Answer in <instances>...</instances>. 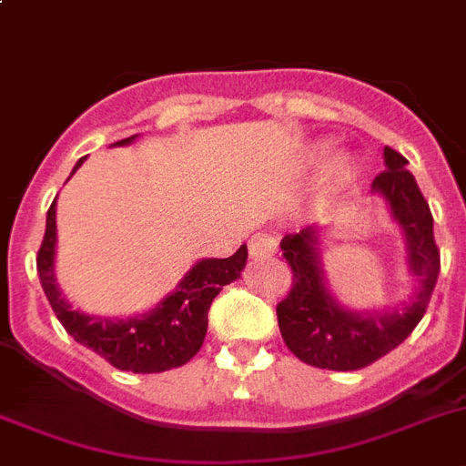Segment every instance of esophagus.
<instances>
[{
  "mask_svg": "<svg viewBox=\"0 0 466 466\" xmlns=\"http://www.w3.org/2000/svg\"><path fill=\"white\" fill-rule=\"evenodd\" d=\"M276 248H279V241H276V237H271V234H255L248 241V253L250 258L255 259L269 258V255L276 253Z\"/></svg>",
  "mask_w": 466,
  "mask_h": 466,
  "instance_id": "1",
  "label": "esophagus"
}]
</instances>
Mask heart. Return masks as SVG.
Wrapping results in <instances>:
<instances>
[{"instance_id":"obj_1","label":"heart","mask_w":466,"mask_h":466,"mask_svg":"<svg viewBox=\"0 0 466 466\" xmlns=\"http://www.w3.org/2000/svg\"><path fill=\"white\" fill-rule=\"evenodd\" d=\"M355 171H358V167H355L353 157L339 155L329 165V178H332L334 186H348L355 178Z\"/></svg>"}]
</instances>
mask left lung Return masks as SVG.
Segmentation results:
<instances>
[{
    "label": "left lung",
    "instance_id": "obj_1",
    "mask_svg": "<svg viewBox=\"0 0 466 466\" xmlns=\"http://www.w3.org/2000/svg\"><path fill=\"white\" fill-rule=\"evenodd\" d=\"M385 171L371 183L404 229L409 274L416 292L409 301L383 311H350L337 301L325 283L320 262V229L304 228L280 241L292 269V288L276 306L280 337L301 362L332 371H353L395 350L422 320L437 285L441 259L434 241V218L409 160L397 150H383Z\"/></svg>",
    "mask_w": 466,
    "mask_h": 466
}]
</instances>
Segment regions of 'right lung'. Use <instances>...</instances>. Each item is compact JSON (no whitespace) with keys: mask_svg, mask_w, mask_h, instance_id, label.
Here are the masks:
<instances>
[{"mask_svg":"<svg viewBox=\"0 0 466 466\" xmlns=\"http://www.w3.org/2000/svg\"><path fill=\"white\" fill-rule=\"evenodd\" d=\"M137 137L118 141L116 146H127ZM86 157L76 162L71 176ZM56 202L50 204L46 216V234L36 255L41 288L48 297L57 320L81 346L102 355L108 364L120 371L134 374H160L167 369L183 367L190 362L199 348L208 327V309L223 285H229L241 276L248 259V248L241 246L232 258L199 259L150 311L129 318H99L74 311L56 283Z\"/></svg>","mask_w":466,"mask_h":466,"instance_id":"add662e5","label":"right lung"}]
</instances>
